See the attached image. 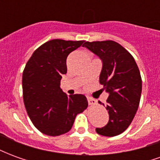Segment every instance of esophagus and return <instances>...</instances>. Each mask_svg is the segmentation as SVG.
<instances>
[{
	"mask_svg": "<svg viewBox=\"0 0 160 160\" xmlns=\"http://www.w3.org/2000/svg\"><path fill=\"white\" fill-rule=\"evenodd\" d=\"M87 101H88V104H89V105H95V104H97L96 100L93 99V98H87Z\"/></svg>",
	"mask_w": 160,
	"mask_h": 160,
	"instance_id": "obj_1",
	"label": "esophagus"
}]
</instances>
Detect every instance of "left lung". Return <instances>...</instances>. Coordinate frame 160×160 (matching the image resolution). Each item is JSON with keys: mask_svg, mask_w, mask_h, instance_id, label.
<instances>
[{"mask_svg": "<svg viewBox=\"0 0 160 160\" xmlns=\"http://www.w3.org/2000/svg\"><path fill=\"white\" fill-rule=\"evenodd\" d=\"M83 46L102 61L99 83L109 93V122L104 127L96 128V132L110 137L118 135L130 125L139 107L142 88L140 70L130 53L115 41L86 42Z\"/></svg>", "mask_w": 160, "mask_h": 160, "instance_id": "left-lung-1", "label": "left lung"}]
</instances>
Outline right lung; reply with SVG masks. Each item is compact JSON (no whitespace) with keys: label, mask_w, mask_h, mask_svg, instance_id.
<instances>
[{"label":"right lung","mask_w":160,"mask_h":160,"mask_svg":"<svg viewBox=\"0 0 160 160\" xmlns=\"http://www.w3.org/2000/svg\"><path fill=\"white\" fill-rule=\"evenodd\" d=\"M85 41L53 39L33 52L22 76L23 98L33 125L42 134L58 136L68 132L79 113L88 106L86 96H68L60 87L67 73V57Z\"/></svg>","instance_id":"1"}]
</instances>
